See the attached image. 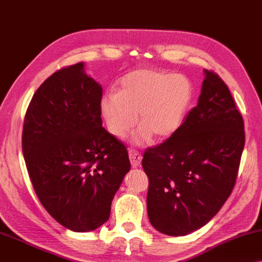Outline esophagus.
Returning <instances> with one entry per match:
<instances>
[{
  "label": "esophagus",
  "instance_id": "esophagus-1",
  "mask_svg": "<svg viewBox=\"0 0 262 262\" xmlns=\"http://www.w3.org/2000/svg\"><path fill=\"white\" fill-rule=\"evenodd\" d=\"M128 158H130L132 167H135V168L139 167L140 164H142V155H140L138 151H136V150L128 151Z\"/></svg>",
  "mask_w": 262,
  "mask_h": 262
}]
</instances>
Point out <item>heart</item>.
I'll return each mask as SVG.
<instances>
[{"label":"heart","mask_w":262,"mask_h":262,"mask_svg":"<svg viewBox=\"0 0 262 262\" xmlns=\"http://www.w3.org/2000/svg\"><path fill=\"white\" fill-rule=\"evenodd\" d=\"M192 100L191 82L183 75H170L158 69H137L119 80L116 94L100 100V112L108 132L116 138L131 137L135 145L165 140L176 134L184 122Z\"/></svg>","instance_id":"obj_1"}]
</instances>
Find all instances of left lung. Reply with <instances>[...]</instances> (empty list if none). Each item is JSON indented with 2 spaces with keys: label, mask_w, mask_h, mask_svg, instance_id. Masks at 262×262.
Wrapping results in <instances>:
<instances>
[{
  "label": "left lung",
  "mask_w": 262,
  "mask_h": 262,
  "mask_svg": "<svg viewBox=\"0 0 262 262\" xmlns=\"http://www.w3.org/2000/svg\"><path fill=\"white\" fill-rule=\"evenodd\" d=\"M198 104L174 135L145 151L147 214L157 231L190 234L231 194L245 145L244 120L226 84L204 70Z\"/></svg>",
  "instance_id": "left-lung-1"
}]
</instances>
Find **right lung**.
I'll list each match as a JSON object with an SVG mask.
<instances>
[{
    "instance_id": "right-lung-1",
    "label": "right lung",
    "mask_w": 262,
    "mask_h": 262,
    "mask_svg": "<svg viewBox=\"0 0 262 262\" xmlns=\"http://www.w3.org/2000/svg\"><path fill=\"white\" fill-rule=\"evenodd\" d=\"M100 100L102 85L80 62L44 80L24 118L22 150L34 190L74 232L106 223L131 167L126 147L103 127Z\"/></svg>"
}]
</instances>
